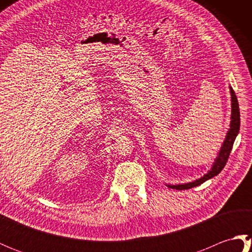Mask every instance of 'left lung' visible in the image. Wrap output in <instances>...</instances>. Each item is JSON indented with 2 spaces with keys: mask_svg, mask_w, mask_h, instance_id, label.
Here are the masks:
<instances>
[{
  "mask_svg": "<svg viewBox=\"0 0 252 252\" xmlns=\"http://www.w3.org/2000/svg\"><path fill=\"white\" fill-rule=\"evenodd\" d=\"M229 93H231V107H232V114H231V123H229V129L226 133L225 138L221 145L220 151L218 153V156L215 159V162L212 163L211 169L208 171L206 174H203L201 178L194 180L191 182H187V183L183 184H165L168 187L175 189H189L191 187H195L202 184L203 182L212 179L213 176L218 175L221 172L222 169L225 167L227 162V159L229 156V153L232 151L233 144L235 142V138H236L238 132H239V126H240V115H239V107H238V100L235 92L233 91L232 87H229Z\"/></svg>",
  "mask_w": 252,
  "mask_h": 252,
  "instance_id": "8db88e82",
  "label": "left lung"
}]
</instances>
